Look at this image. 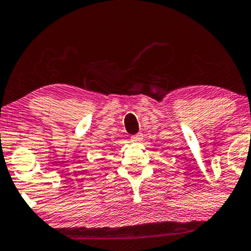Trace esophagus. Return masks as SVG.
<instances>
[{
	"label": "esophagus",
	"instance_id": "34e87169",
	"mask_svg": "<svg viewBox=\"0 0 251 251\" xmlns=\"http://www.w3.org/2000/svg\"><path fill=\"white\" fill-rule=\"evenodd\" d=\"M131 142H140L142 140L141 135H135V136H131Z\"/></svg>",
	"mask_w": 251,
	"mask_h": 251
}]
</instances>
